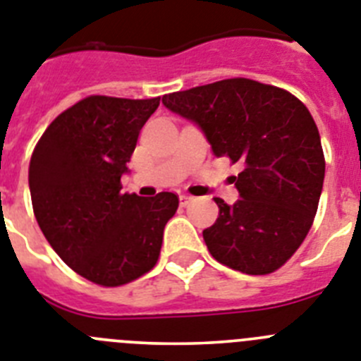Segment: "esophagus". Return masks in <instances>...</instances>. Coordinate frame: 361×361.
<instances>
[{"instance_id":"34e87169","label":"esophagus","mask_w":361,"mask_h":361,"mask_svg":"<svg viewBox=\"0 0 361 361\" xmlns=\"http://www.w3.org/2000/svg\"><path fill=\"white\" fill-rule=\"evenodd\" d=\"M192 196H187V194H181V196H180V203H181V207H187V205H189V203L190 202H192Z\"/></svg>"}]
</instances>
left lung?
<instances>
[{"label":"left lung","mask_w":361,"mask_h":361,"mask_svg":"<svg viewBox=\"0 0 361 361\" xmlns=\"http://www.w3.org/2000/svg\"><path fill=\"white\" fill-rule=\"evenodd\" d=\"M163 105L202 128L216 158L241 163L240 200L214 198L219 216L203 231L212 258L245 274L280 269L302 245L324 187L318 127L298 98L247 78L165 94Z\"/></svg>","instance_id":"8db88e82"}]
</instances>
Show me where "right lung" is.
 Instances as JSON below:
<instances>
[{
    "label": "right lung",
    "mask_w": 361,
    "mask_h": 361,
    "mask_svg": "<svg viewBox=\"0 0 361 361\" xmlns=\"http://www.w3.org/2000/svg\"><path fill=\"white\" fill-rule=\"evenodd\" d=\"M159 98L89 96L47 127L30 158L34 216L72 271L103 287L136 280L158 262L174 192H121L140 130Z\"/></svg>",
    "instance_id": "1"
}]
</instances>
